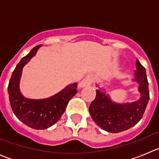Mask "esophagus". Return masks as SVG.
<instances>
[{
    "label": "esophagus",
    "instance_id": "1",
    "mask_svg": "<svg viewBox=\"0 0 159 159\" xmlns=\"http://www.w3.org/2000/svg\"><path fill=\"white\" fill-rule=\"evenodd\" d=\"M94 76L92 75H88L87 76H85V78L81 81V83L79 84V87L80 88H84L86 86H89L92 83L94 82Z\"/></svg>",
    "mask_w": 159,
    "mask_h": 159
}]
</instances>
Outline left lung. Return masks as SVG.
<instances>
[{
	"label": "left lung",
	"mask_w": 159,
	"mask_h": 159,
	"mask_svg": "<svg viewBox=\"0 0 159 159\" xmlns=\"http://www.w3.org/2000/svg\"><path fill=\"white\" fill-rule=\"evenodd\" d=\"M134 81L139 84V91L141 98L130 103H116L106 93L96 90V96L90 104L89 111L99 127L111 133H119L128 130L139 122L146 110L150 95L145 67L138 59Z\"/></svg>",
	"instance_id": "obj_1"
}]
</instances>
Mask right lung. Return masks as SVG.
I'll use <instances>...</instances> for the list:
<instances>
[{
	"label": "right lung",
	"instance_id": "1",
	"mask_svg": "<svg viewBox=\"0 0 159 159\" xmlns=\"http://www.w3.org/2000/svg\"><path fill=\"white\" fill-rule=\"evenodd\" d=\"M40 47H34L20 60L12 72L8 87L9 102L15 116L28 127L36 130L47 129L57 123L64 114L70 99L77 93V83H74L47 99H30L22 95L19 88L22 69Z\"/></svg>",
	"mask_w": 159,
	"mask_h": 159
}]
</instances>
